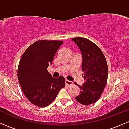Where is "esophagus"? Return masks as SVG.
<instances>
[{
  "mask_svg": "<svg viewBox=\"0 0 129 129\" xmlns=\"http://www.w3.org/2000/svg\"><path fill=\"white\" fill-rule=\"evenodd\" d=\"M65 83H66V85H68V86H70V85H73V82L70 81V80H66V81H65Z\"/></svg>",
  "mask_w": 129,
  "mask_h": 129,
  "instance_id": "34e87169",
  "label": "esophagus"
}]
</instances>
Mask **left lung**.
Masks as SVG:
<instances>
[{"label":"left lung","instance_id":"left-lung-1","mask_svg":"<svg viewBox=\"0 0 129 129\" xmlns=\"http://www.w3.org/2000/svg\"><path fill=\"white\" fill-rule=\"evenodd\" d=\"M72 40L81 52L82 69L84 72L82 76L85 80L82 85H78L80 90L75 99L88 105L97 102L104 90L107 81V63L102 52L94 43L82 37Z\"/></svg>","mask_w":129,"mask_h":129}]
</instances>
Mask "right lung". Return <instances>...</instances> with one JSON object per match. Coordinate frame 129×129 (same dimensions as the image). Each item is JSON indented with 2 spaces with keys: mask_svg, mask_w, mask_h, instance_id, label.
<instances>
[{
  "mask_svg": "<svg viewBox=\"0 0 129 129\" xmlns=\"http://www.w3.org/2000/svg\"><path fill=\"white\" fill-rule=\"evenodd\" d=\"M62 44V40H38L26 49L19 62L17 76L23 93L40 107L53 102L65 86L63 77L54 78L47 71Z\"/></svg>",
  "mask_w": 129,
  "mask_h": 129,
  "instance_id": "right-lung-1",
  "label": "right lung"
}]
</instances>
